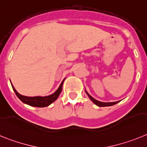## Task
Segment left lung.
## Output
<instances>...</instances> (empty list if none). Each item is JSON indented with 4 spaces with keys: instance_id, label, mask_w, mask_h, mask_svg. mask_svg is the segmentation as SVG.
<instances>
[{
    "instance_id": "8db88e82",
    "label": "left lung",
    "mask_w": 147,
    "mask_h": 147,
    "mask_svg": "<svg viewBox=\"0 0 147 147\" xmlns=\"http://www.w3.org/2000/svg\"><path fill=\"white\" fill-rule=\"evenodd\" d=\"M86 93L87 94V95L89 96V99L92 100V101L94 103V104H95V105L98 106V107H109V106H112V105H115V104H116L117 103H118L119 101H115V102H109V103H106V102H101V101H99V100H95V98H92V97L91 96V95H89V93L87 92L86 91Z\"/></svg>"
}]
</instances>
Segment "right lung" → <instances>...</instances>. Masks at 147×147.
I'll return each instance as SVG.
<instances>
[{
    "instance_id": "obj_1",
    "label": "right lung",
    "mask_w": 147,
    "mask_h": 147,
    "mask_svg": "<svg viewBox=\"0 0 147 147\" xmlns=\"http://www.w3.org/2000/svg\"><path fill=\"white\" fill-rule=\"evenodd\" d=\"M64 81L63 80L62 81V83L61 84L60 86L58 87V89L53 94L50 95H48V96H35V97H27L24 96V95H20L16 91V89H15L13 86H12V89H13L14 92L16 94V95L18 96V98L20 99L23 103L24 104H28L29 106H32V107H48L49 105H50L52 103L55 101V100H57V98H58V96L61 94V91H62V86H63V83Z\"/></svg>"
}]
</instances>
